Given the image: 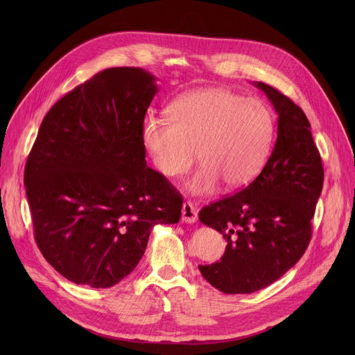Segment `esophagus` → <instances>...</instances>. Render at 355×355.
<instances>
[{"instance_id":"34e87169","label":"esophagus","mask_w":355,"mask_h":355,"mask_svg":"<svg viewBox=\"0 0 355 355\" xmlns=\"http://www.w3.org/2000/svg\"><path fill=\"white\" fill-rule=\"evenodd\" d=\"M181 219L185 223H195L198 219V211L191 202H184L182 211H181Z\"/></svg>"}]
</instances>
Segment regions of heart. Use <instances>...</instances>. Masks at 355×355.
I'll list each match as a JSON object with an SVG mask.
<instances>
[{
    "label": "heart",
    "mask_w": 355,
    "mask_h": 355,
    "mask_svg": "<svg viewBox=\"0 0 355 355\" xmlns=\"http://www.w3.org/2000/svg\"><path fill=\"white\" fill-rule=\"evenodd\" d=\"M170 121L150 116L141 140L156 170L175 178L199 157L200 168L187 181L191 195L205 196L220 182L237 191L264 168L274 139V119L259 99L225 88H205L177 98Z\"/></svg>",
    "instance_id": "1"
}]
</instances>
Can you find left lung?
<instances>
[{"label":"left lung","mask_w":355,"mask_h":355,"mask_svg":"<svg viewBox=\"0 0 355 355\" xmlns=\"http://www.w3.org/2000/svg\"><path fill=\"white\" fill-rule=\"evenodd\" d=\"M252 84L278 115L272 153L250 185L199 212L200 222L227 244L220 261L198 268L212 286L232 295L271 285L300 260L324 178L305 112L274 87Z\"/></svg>","instance_id":"left-lung-1"}]
</instances>
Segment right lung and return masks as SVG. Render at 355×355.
<instances>
[{"label": "right lung", "instance_id": "add662e5", "mask_svg": "<svg viewBox=\"0 0 355 355\" xmlns=\"http://www.w3.org/2000/svg\"><path fill=\"white\" fill-rule=\"evenodd\" d=\"M156 77L114 67L44 116L25 166L35 240L74 284L110 288L139 264L151 229L181 218L182 196L147 167L143 121Z\"/></svg>", "mask_w": 355, "mask_h": 355}]
</instances>
